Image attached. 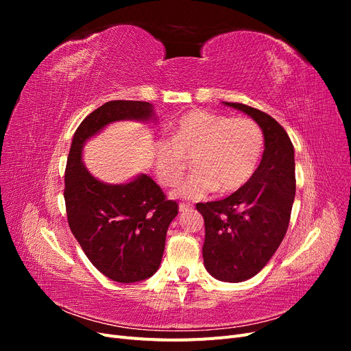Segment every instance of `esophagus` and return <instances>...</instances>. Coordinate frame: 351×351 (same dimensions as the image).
I'll use <instances>...</instances> for the list:
<instances>
[{
  "mask_svg": "<svg viewBox=\"0 0 351 351\" xmlns=\"http://www.w3.org/2000/svg\"><path fill=\"white\" fill-rule=\"evenodd\" d=\"M192 208H193V205H190V204H180L178 205L180 212H184V210H189V209H192Z\"/></svg>",
  "mask_w": 351,
  "mask_h": 351,
  "instance_id": "34e87169",
  "label": "esophagus"
}]
</instances>
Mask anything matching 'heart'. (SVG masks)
<instances>
[{"instance_id":"b5f03b06","label":"heart","mask_w":351,"mask_h":351,"mask_svg":"<svg viewBox=\"0 0 351 351\" xmlns=\"http://www.w3.org/2000/svg\"><path fill=\"white\" fill-rule=\"evenodd\" d=\"M262 151L263 133L253 120L190 111L174 125L173 139L154 143L155 173L162 184H174L192 158L196 171L177 184L174 196L204 199L217 189L230 193L246 184Z\"/></svg>"}]
</instances>
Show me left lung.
I'll return each mask as SVG.
<instances>
[{"instance_id":"left-lung-1","label":"left lung","mask_w":351,"mask_h":351,"mask_svg":"<svg viewBox=\"0 0 351 351\" xmlns=\"http://www.w3.org/2000/svg\"><path fill=\"white\" fill-rule=\"evenodd\" d=\"M258 123L265 139L261 164L249 182L228 197L196 208L205 219L204 263L212 277L241 282L254 277L277 252L295 195L294 147L271 115L244 104L224 102Z\"/></svg>"}]
</instances>
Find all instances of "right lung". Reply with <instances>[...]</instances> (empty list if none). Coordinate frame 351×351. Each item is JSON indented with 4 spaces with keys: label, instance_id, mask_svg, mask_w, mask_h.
<instances>
[{
    "label": "right lung",
    "instance_id": "right-lung-1",
    "mask_svg": "<svg viewBox=\"0 0 351 351\" xmlns=\"http://www.w3.org/2000/svg\"><path fill=\"white\" fill-rule=\"evenodd\" d=\"M155 121L154 105L143 101H110L90 112L73 136L66 168L69 226L84 254L105 277L139 282L158 271L168 226L178 205L147 174L123 184L104 183L82 161L83 146L115 121Z\"/></svg>",
    "mask_w": 351,
    "mask_h": 351
}]
</instances>
